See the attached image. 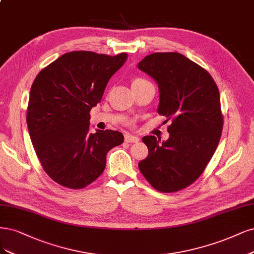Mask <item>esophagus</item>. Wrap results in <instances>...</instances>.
Listing matches in <instances>:
<instances>
[{
	"instance_id": "1",
	"label": "esophagus",
	"mask_w": 254,
	"mask_h": 254,
	"mask_svg": "<svg viewBox=\"0 0 254 254\" xmlns=\"http://www.w3.org/2000/svg\"><path fill=\"white\" fill-rule=\"evenodd\" d=\"M138 141H139V138L135 135L125 134V142H127V143H137Z\"/></svg>"
}]
</instances>
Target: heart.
Returning a JSON list of instances; mask_svg holds the SVG:
<instances>
[{
	"instance_id": "obj_1",
	"label": "heart",
	"mask_w": 254,
	"mask_h": 254,
	"mask_svg": "<svg viewBox=\"0 0 254 254\" xmlns=\"http://www.w3.org/2000/svg\"><path fill=\"white\" fill-rule=\"evenodd\" d=\"M143 82H147L146 80H143V78H135V80L133 81L132 84H135V83H143Z\"/></svg>"
}]
</instances>
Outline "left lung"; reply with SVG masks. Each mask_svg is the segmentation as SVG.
Listing matches in <instances>:
<instances>
[{
  "label": "left lung",
  "mask_w": 254,
  "mask_h": 254,
  "mask_svg": "<svg viewBox=\"0 0 254 254\" xmlns=\"http://www.w3.org/2000/svg\"><path fill=\"white\" fill-rule=\"evenodd\" d=\"M137 67L159 85L157 113L171 121L167 141L143 137L149 153L138 168L156 190L177 192L199 178L220 142V92L210 73L179 52H155Z\"/></svg>",
  "instance_id": "left-lung-1"
}]
</instances>
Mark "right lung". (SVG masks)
I'll return each instance as SVG.
<instances>
[{
	"instance_id": "add662e5",
	"label": "right lung",
	"mask_w": 254,
	"mask_h": 254,
	"mask_svg": "<svg viewBox=\"0 0 254 254\" xmlns=\"http://www.w3.org/2000/svg\"><path fill=\"white\" fill-rule=\"evenodd\" d=\"M127 57L67 52L34 78L26 117L29 135L44 171L61 186H88L103 173L107 152L124 142L119 131L90 133L89 120Z\"/></svg>"
}]
</instances>
